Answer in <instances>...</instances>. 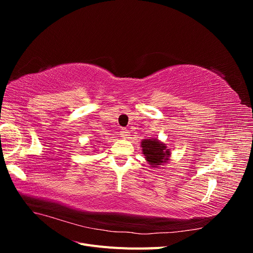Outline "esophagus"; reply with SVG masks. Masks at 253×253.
I'll use <instances>...</instances> for the list:
<instances>
[{
  "label": "esophagus",
  "mask_w": 253,
  "mask_h": 253,
  "mask_svg": "<svg viewBox=\"0 0 253 253\" xmlns=\"http://www.w3.org/2000/svg\"><path fill=\"white\" fill-rule=\"evenodd\" d=\"M120 136L122 137V138H127V136H129V131L126 127H122L120 129Z\"/></svg>",
  "instance_id": "1"
}]
</instances>
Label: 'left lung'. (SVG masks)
<instances>
[{
    "mask_svg": "<svg viewBox=\"0 0 253 253\" xmlns=\"http://www.w3.org/2000/svg\"><path fill=\"white\" fill-rule=\"evenodd\" d=\"M141 148L145 160L152 168H158L163 166V164H167L171 155L170 149H168L166 144L158 139H143L141 141Z\"/></svg>",
    "mask_w": 253,
    "mask_h": 253,
    "instance_id": "left-lung-1",
    "label": "left lung"
}]
</instances>
